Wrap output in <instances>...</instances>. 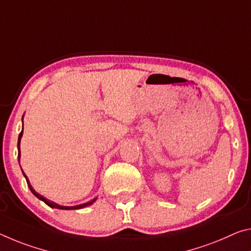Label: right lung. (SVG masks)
<instances>
[{"label":"right lung","instance_id":"add662e5","mask_svg":"<svg viewBox=\"0 0 251 251\" xmlns=\"http://www.w3.org/2000/svg\"><path fill=\"white\" fill-rule=\"evenodd\" d=\"M22 119H23V118H22ZM22 135H23V128H22V132L20 133V135H19V140H18V160H19V162H20V156H21V152H20V142H21V137H22ZM22 173H23V176H25V177L26 183H27V186H29V189H30L31 192H32V193L34 194V196L39 199V200L43 201V202H45L46 204L49 205L50 208H53V209H60V210H78V209L86 208V206H88V205H90V204H93L94 202L96 201V199H94V200H91V201H89V202H86V203L79 204V205H74V206H63V205H59L58 203H55V202H52V201L48 200V199H46L45 197H42L41 194H39L38 192H35V190L32 188V186H31L29 180H27L26 176L25 174V172H23V170H22Z\"/></svg>","mask_w":251,"mask_h":251}]
</instances>
